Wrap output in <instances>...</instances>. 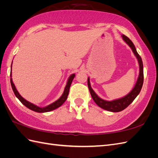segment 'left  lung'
I'll return each mask as SVG.
<instances>
[{
  "label": "left lung",
  "mask_w": 158,
  "mask_h": 158,
  "mask_svg": "<svg viewBox=\"0 0 158 158\" xmlns=\"http://www.w3.org/2000/svg\"><path fill=\"white\" fill-rule=\"evenodd\" d=\"M122 37L124 40V41H125L132 49L134 54H135V56H136L138 63H139V66H140L139 76H138V78L137 82L135 84V86L134 87V88L132 89L131 92L128 94H127L126 96L123 97L122 98L113 100V101H111V102L106 101V100H103L100 98H99L97 95V94L94 92V91L92 89V88H91L89 78H88V88L89 90V92L91 94V95H92V99H94L95 103L101 108L111 112H119L126 109L129 105H130L134 100H135V99L136 98L137 95L139 94L142 87L143 82H144V71H143V63H142L141 57L137 52L135 45L133 44L132 41L125 35H122Z\"/></svg>",
  "instance_id": "left-lung-1"
}]
</instances>
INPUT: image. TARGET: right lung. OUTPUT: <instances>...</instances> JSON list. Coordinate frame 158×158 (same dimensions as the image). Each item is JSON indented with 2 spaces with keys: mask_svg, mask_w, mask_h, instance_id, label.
<instances>
[{
  "mask_svg": "<svg viewBox=\"0 0 158 158\" xmlns=\"http://www.w3.org/2000/svg\"><path fill=\"white\" fill-rule=\"evenodd\" d=\"M10 71H12V66H11V70ZM74 76H75V74H72L69 77V78L68 80L67 84H66V87L64 88V92H63V95H61V97L58 100H56V101L54 103H52L51 105H49V106L45 107H40L35 106V105H34V104H33V103H31L29 102L26 101V100L25 99H23L20 95V94L18 93V92L16 87H15V85H14V84L12 82V78H10V83H11V86H12V88L13 89V92H14V94H15V95L17 97V98L19 100H20L22 104H23L26 107L32 110V111H35V112H37V113H45V112H49V111H52V110H54L56 108L59 107L60 106H61L64 103V102L66 101V99H67L68 95H69V89H70V85L72 84V82H73ZM10 77H12V72L10 73Z\"/></svg>",
  "mask_w": 158,
  "mask_h": 158,
  "instance_id": "1",
  "label": "right lung"
}]
</instances>
